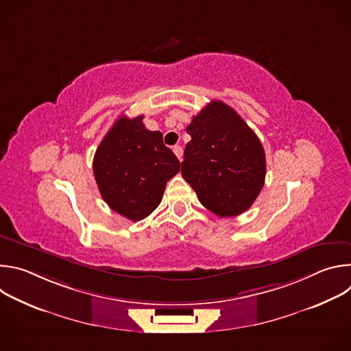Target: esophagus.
Instances as JSON below:
<instances>
[{
	"instance_id": "esophagus-1",
	"label": "esophagus",
	"mask_w": 351,
	"mask_h": 351,
	"mask_svg": "<svg viewBox=\"0 0 351 351\" xmlns=\"http://www.w3.org/2000/svg\"><path fill=\"white\" fill-rule=\"evenodd\" d=\"M173 153H175V156L178 157V160H179V161H182L183 149H182V147H180V145H175V147H173Z\"/></svg>"
}]
</instances>
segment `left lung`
I'll use <instances>...</instances> for the list:
<instances>
[{"label":"left lung","instance_id":"1","mask_svg":"<svg viewBox=\"0 0 351 351\" xmlns=\"http://www.w3.org/2000/svg\"><path fill=\"white\" fill-rule=\"evenodd\" d=\"M186 132L182 176L199 203L218 217L247 211L265 180V153L257 134L229 106L214 99Z\"/></svg>","mask_w":351,"mask_h":351}]
</instances>
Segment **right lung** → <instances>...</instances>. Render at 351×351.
<instances>
[{
  "label": "right lung",
  "mask_w": 351,
  "mask_h": 351,
  "mask_svg": "<svg viewBox=\"0 0 351 351\" xmlns=\"http://www.w3.org/2000/svg\"><path fill=\"white\" fill-rule=\"evenodd\" d=\"M180 162L162 133L145 129L143 115L121 117L99 143L93 172L101 197L115 213L141 221L161 203L167 182Z\"/></svg>",
  "instance_id": "1"
}]
</instances>
